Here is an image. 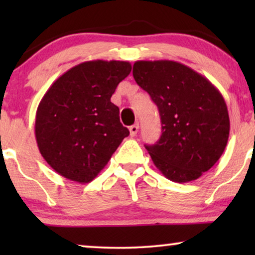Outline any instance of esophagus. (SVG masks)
Listing matches in <instances>:
<instances>
[{
	"instance_id": "1",
	"label": "esophagus",
	"mask_w": 255,
	"mask_h": 255,
	"mask_svg": "<svg viewBox=\"0 0 255 255\" xmlns=\"http://www.w3.org/2000/svg\"><path fill=\"white\" fill-rule=\"evenodd\" d=\"M138 128H139V124L138 123L131 125V127H130V134H131V137H134V135L137 134Z\"/></svg>"
}]
</instances>
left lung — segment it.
<instances>
[{"mask_svg": "<svg viewBox=\"0 0 255 255\" xmlns=\"http://www.w3.org/2000/svg\"><path fill=\"white\" fill-rule=\"evenodd\" d=\"M132 74L156 104L161 120V137L145 145L153 163L174 182L198 179L228 144L224 97L207 78L176 61H135Z\"/></svg>", "mask_w": 255, "mask_h": 255, "instance_id": "left-lung-1", "label": "left lung"}]
</instances>
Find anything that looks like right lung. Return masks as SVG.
<instances>
[{
  "label": "right lung",
  "instance_id": "add662e5",
  "mask_svg": "<svg viewBox=\"0 0 255 255\" xmlns=\"http://www.w3.org/2000/svg\"><path fill=\"white\" fill-rule=\"evenodd\" d=\"M131 64L85 61L52 83L36 113L38 148L59 175L88 183L99 175L128 130L110 99Z\"/></svg>",
  "mask_w": 255,
  "mask_h": 255
}]
</instances>
